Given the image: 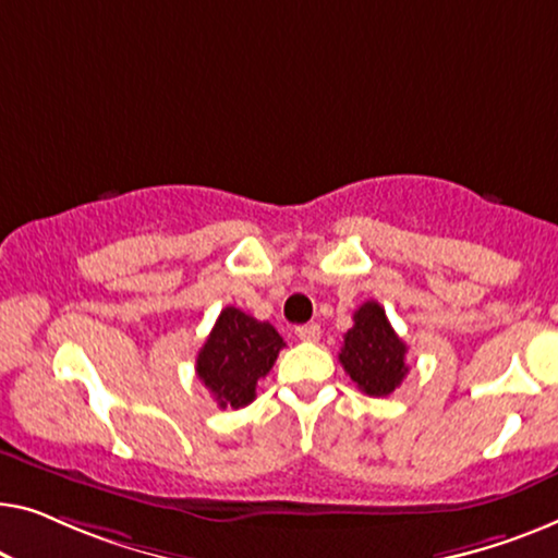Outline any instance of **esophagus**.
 <instances>
[{
	"label": "esophagus",
	"instance_id": "obj_1",
	"mask_svg": "<svg viewBox=\"0 0 558 558\" xmlns=\"http://www.w3.org/2000/svg\"><path fill=\"white\" fill-rule=\"evenodd\" d=\"M295 336L301 341H318L320 339V326L318 324H305L295 328Z\"/></svg>",
	"mask_w": 558,
	"mask_h": 558
}]
</instances>
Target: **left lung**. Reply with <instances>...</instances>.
<instances>
[{
	"label": "left lung",
	"mask_w": 558,
	"mask_h": 558,
	"mask_svg": "<svg viewBox=\"0 0 558 558\" xmlns=\"http://www.w3.org/2000/svg\"><path fill=\"white\" fill-rule=\"evenodd\" d=\"M407 343L391 328L376 301H366L354 313V326L343 336L339 361L351 381L368 397H389L410 368L404 364Z\"/></svg>",
	"instance_id": "left-lung-1"
}]
</instances>
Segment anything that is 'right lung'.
Listing matches in <instances>:
<instances>
[{
    "label": "right lung",
    "mask_w": 558,
    "mask_h": 558,
    "mask_svg": "<svg viewBox=\"0 0 558 558\" xmlns=\"http://www.w3.org/2000/svg\"><path fill=\"white\" fill-rule=\"evenodd\" d=\"M282 347L286 341L270 324L227 305L199 349L197 376L219 410H240L253 402L257 381L270 372Z\"/></svg>",
    "instance_id": "1"
}]
</instances>
